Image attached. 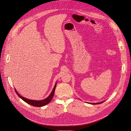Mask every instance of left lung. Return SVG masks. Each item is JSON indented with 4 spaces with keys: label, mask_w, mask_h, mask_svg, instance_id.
<instances>
[{
    "label": "left lung",
    "mask_w": 131,
    "mask_h": 131,
    "mask_svg": "<svg viewBox=\"0 0 131 131\" xmlns=\"http://www.w3.org/2000/svg\"><path fill=\"white\" fill-rule=\"evenodd\" d=\"M104 101H102V102H99V103H90V104H101L102 103H103Z\"/></svg>",
    "instance_id": "8db88e82"
}]
</instances>
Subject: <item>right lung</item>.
Segmentation results:
<instances>
[{
  "label": "right lung",
  "mask_w": 131,
  "mask_h": 131,
  "mask_svg": "<svg viewBox=\"0 0 131 131\" xmlns=\"http://www.w3.org/2000/svg\"><path fill=\"white\" fill-rule=\"evenodd\" d=\"M56 85H57V82H56V83L54 85V88H53L52 92L51 93V94H49V95L47 97H46V99H43V100H30V99H27L26 97L22 96L21 95H20L19 93H18L17 92V91L15 89V91L17 95L18 96H19L21 99H22L24 102H26V103H28L29 104L33 105V106H35V107H43V106H44V105L48 104L52 100V98L54 96V92H55V88H56Z\"/></svg>",
  "instance_id": "1"
}]
</instances>
